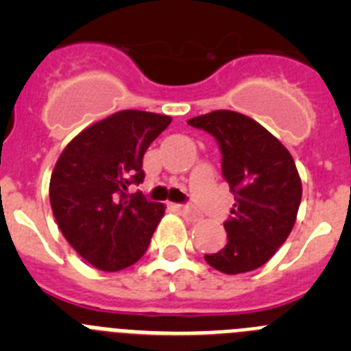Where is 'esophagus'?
Masks as SVG:
<instances>
[{"instance_id": "esophagus-1", "label": "esophagus", "mask_w": 351, "mask_h": 351, "mask_svg": "<svg viewBox=\"0 0 351 351\" xmlns=\"http://www.w3.org/2000/svg\"><path fill=\"white\" fill-rule=\"evenodd\" d=\"M173 209L179 210V213H181L184 218L190 219V221H200V219H202V214L198 213V210H195L193 207H190V206H181V204H176V206H173Z\"/></svg>"}]
</instances>
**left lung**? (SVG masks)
Masks as SVG:
<instances>
[{"mask_svg":"<svg viewBox=\"0 0 351 351\" xmlns=\"http://www.w3.org/2000/svg\"><path fill=\"white\" fill-rule=\"evenodd\" d=\"M210 133L221 151V172L235 195L226 219V244L204 255L225 274L262 267L295 225L302 182L288 149L255 119L232 110H214L188 121Z\"/></svg>","mask_w":351,"mask_h":351,"instance_id":"obj_1","label":"left lung"}]
</instances>
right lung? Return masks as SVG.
<instances>
[{"label":"right lung","instance_id":"obj_1","mask_svg":"<svg viewBox=\"0 0 351 351\" xmlns=\"http://www.w3.org/2000/svg\"><path fill=\"white\" fill-rule=\"evenodd\" d=\"M172 117L121 110L80 132L64 147L51 176L54 218L70 246L100 271L141 260L165 206L128 186L141 184L142 158Z\"/></svg>","mask_w":351,"mask_h":351}]
</instances>
